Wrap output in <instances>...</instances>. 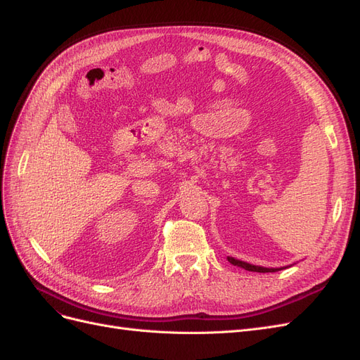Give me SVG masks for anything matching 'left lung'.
I'll return each mask as SVG.
<instances>
[{
	"mask_svg": "<svg viewBox=\"0 0 360 360\" xmlns=\"http://www.w3.org/2000/svg\"><path fill=\"white\" fill-rule=\"evenodd\" d=\"M228 261L233 266H237V267H242L245 270H249V271H258V274H270V271H278V270H282V269H287L288 266L285 267H263V266H255V264H249L246 263V261H240L237 258H233V257H228Z\"/></svg>",
	"mask_w": 360,
	"mask_h": 360,
	"instance_id": "8db88e82",
	"label": "left lung"
}]
</instances>
